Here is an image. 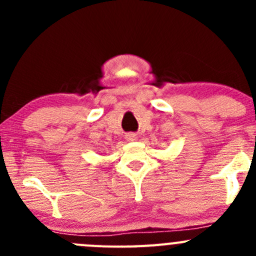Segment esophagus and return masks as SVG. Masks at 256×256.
<instances>
[{"instance_id":"obj_1","label":"esophagus","mask_w":256,"mask_h":256,"mask_svg":"<svg viewBox=\"0 0 256 256\" xmlns=\"http://www.w3.org/2000/svg\"><path fill=\"white\" fill-rule=\"evenodd\" d=\"M125 140L128 141V142H134V141L138 140V136H136V134H132V132L126 134V135H125Z\"/></svg>"}]
</instances>
